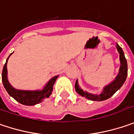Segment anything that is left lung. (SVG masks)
Masks as SVG:
<instances>
[{
  "label": "left lung",
  "instance_id": "8db88e82",
  "mask_svg": "<svg viewBox=\"0 0 134 134\" xmlns=\"http://www.w3.org/2000/svg\"><path fill=\"white\" fill-rule=\"evenodd\" d=\"M116 47H117V49L119 52L121 67H120L119 75L117 76L113 82H111L110 84L108 85L107 86H106L103 88V92L99 95L91 94H89L86 91H83L79 87L78 82L76 81V84H75V88H76V91L79 94H80L81 96L85 97V98H87L90 100L102 101V100H105L108 98L111 97L122 86V85L124 84V82L126 80V78H127V61H126L125 54L123 52L122 49L118 44L116 45Z\"/></svg>",
  "mask_w": 134,
  "mask_h": 134
}]
</instances>
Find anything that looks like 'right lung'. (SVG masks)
<instances>
[{
  "instance_id": "1",
  "label": "right lung",
  "mask_w": 134,
  "mask_h": 134,
  "mask_svg": "<svg viewBox=\"0 0 134 134\" xmlns=\"http://www.w3.org/2000/svg\"><path fill=\"white\" fill-rule=\"evenodd\" d=\"M12 54H10L11 55ZM7 61L4 64L2 71V82L5 89L8 92L9 95L13 97L16 101L20 103L23 105L27 106H33L35 104H37L41 101H43L45 98L49 97L52 94V91L53 90V85L55 82V80L58 78V76H54L49 81V82L46 85L43 90L40 91H23L17 90L14 88L11 85L9 84L7 80Z\"/></svg>"
}]
</instances>
